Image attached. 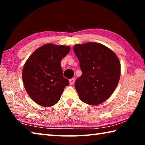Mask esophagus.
<instances>
[{
    "label": "esophagus",
    "mask_w": 145,
    "mask_h": 145,
    "mask_svg": "<svg viewBox=\"0 0 145 145\" xmlns=\"http://www.w3.org/2000/svg\"><path fill=\"white\" fill-rule=\"evenodd\" d=\"M69 82H70V84L71 85L73 84V83L75 82V78H71V79H70V80H69Z\"/></svg>",
    "instance_id": "34e87169"
}]
</instances>
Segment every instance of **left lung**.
<instances>
[{
    "label": "left lung",
    "mask_w": 145,
    "mask_h": 145,
    "mask_svg": "<svg viewBox=\"0 0 145 145\" xmlns=\"http://www.w3.org/2000/svg\"><path fill=\"white\" fill-rule=\"evenodd\" d=\"M73 51L82 71L75 82L78 97L86 104H102L118 84L121 72L118 58L111 49L95 42L77 44Z\"/></svg>",
    "instance_id": "obj_1"
}]
</instances>
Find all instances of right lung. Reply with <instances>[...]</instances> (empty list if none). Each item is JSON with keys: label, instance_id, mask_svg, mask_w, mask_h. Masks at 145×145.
<instances>
[{"label": "right lung", "instance_id": "right-lung-1", "mask_svg": "<svg viewBox=\"0 0 145 145\" xmlns=\"http://www.w3.org/2000/svg\"><path fill=\"white\" fill-rule=\"evenodd\" d=\"M69 46L48 43L34 51L24 66V87L32 100L43 107L59 100L69 81L63 76L61 61L70 52Z\"/></svg>", "mask_w": 145, "mask_h": 145}]
</instances>
